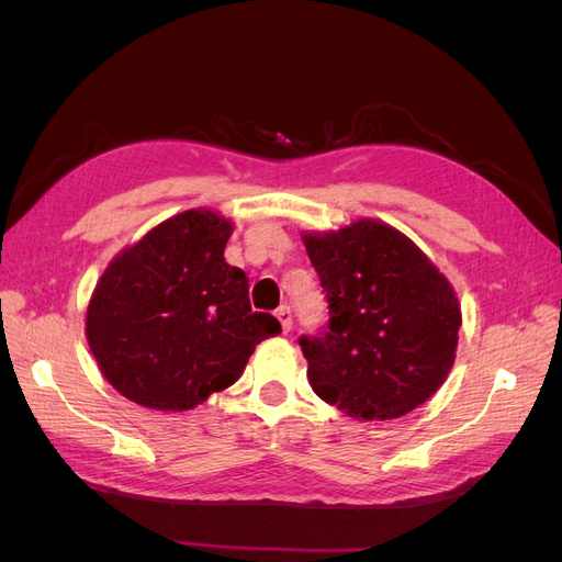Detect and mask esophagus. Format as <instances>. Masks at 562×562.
<instances>
[{"label": "esophagus", "instance_id": "esophagus-1", "mask_svg": "<svg viewBox=\"0 0 562 562\" xmlns=\"http://www.w3.org/2000/svg\"><path fill=\"white\" fill-rule=\"evenodd\" d=\"M277 316H279V321H281L283 333H291V330H293V310L288 307V304H281V307L277 310Z\"/></svg>", "mask_w": 562, "mask_h": 562}]
</instances>
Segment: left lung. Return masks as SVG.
<instances>
[{"label": "left lung", "instance_id": "8db88e82", "mask_svg": "<svg viewBox=\"0 0 562 562\" xmlns=\"http://www.w3.org/2000/svg\"><path fill=\"white\" fill-rule=\"evenodd\" d=\"M328 323L300 347L316 396L359 419H394L431 398L454 363L462 326L446 277L382 223L304 236Z\"/></svg>", "mask_w": 562, "mask_h": 562}]
</instances>
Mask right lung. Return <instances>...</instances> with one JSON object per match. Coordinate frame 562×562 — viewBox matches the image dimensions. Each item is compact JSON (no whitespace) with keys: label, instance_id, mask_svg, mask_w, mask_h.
<instances>
[{"label":"right lung","instance_id":"right-lung-1","mask_svg":"<svg viewBox=\"0 0 562 562\" xmlns=\"http://www.w3.org/2000/svg\"><path fill=\"white\" fill-rule=\"evenodd\" d=\"M232 225L184 211L110 262L87 312V337L108 382L155 411H190L227 389L262 339L281 333L252 312L248 277L225 262Z\"/></svg>","mask_w":562,"mask_h":562}]
</instances>
